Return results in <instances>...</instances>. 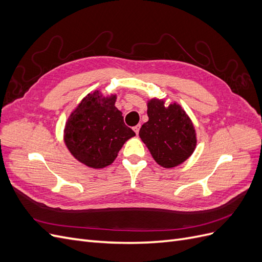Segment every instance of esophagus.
Listing matches in <instances>:
<instances>
[{"instance_id":"obj_1","label":"esophagus","mask_w":262,"mask_h":262,"mask_svg":"<svg viewBox=\"0 0 262 262\" xmlns=\"http://www.w3.org/2000/svg\"><path fill=\"white\" fill-rule=\"evenodd\" d=\"M140 128H141V125H140V124H138V125H136V126H134V128H133V130H134V132H136L137 134H139Z\"/></svg>"}]
</instances>
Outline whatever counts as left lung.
Returning a JSON list of instances; mask_svg holds the SVG:
<instances>
[{"label":"left lung","mask_w":262,"mask_h":262,"mask_svg":"<svg viewBox=\"0 0 262 262\" xmlns=\"http://www.w3.org/2000/svg\"><path fill=\"white\" fill-rule=\"evenodd\" d=\"M148 121L141 126L139 136L154 161L172 168L192 155L196 134L191 119L177 102L165 107V100L147 101Z\"/></svg>","instance_id":"left-lung-1"}]
</instances>
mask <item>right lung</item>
I'll return each instance as SVG.
<instances>
[{
    "label": "right lung",
    "instance_id": "1",
    "mask_svg": "<svg viewBox=\"0 0 262 262\" xmlns=\"http://www.w3.org/2000/svg\"><path fill=\"white\" fill-rule=\"evenodd\" d=\"M117 95L102 96L95 91L85 96L70 115L64 128V143L78 162L92 168L113 164L119 150L136 136L115 106Z\"/></svg>",
    "mask_w": 262,
    "mask_h": 262
}]
</instances>
